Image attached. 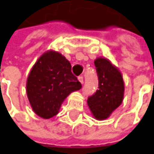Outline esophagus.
Masks as SVG:
<instances>
[{"label": "esophagus", "mask_w": 154, "mask_h": 154, "mask_svg": "<svg viewBox=\"0 0 154 154\" xmlns=\"http://www.w3.org/2000/svg\"><path fill=\"white\" fill-rule=\"evenodd\" d=\"M78 80H79V81L81 82V84H83V82H84V79H83V77H82V76H79V77H78Z\"/></svg>", "instance_id": "esophagus-1"}]
</instances>
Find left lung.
<instances>
[{"instance_id":"obj_1","label":"left lung","mask_w":154,"mask_h":154,"mask_svg":"<svg viewBox=\"0 0 154 154\" xmlns=\"http://www.w3.org/2000/svg\"><path fill=\"white\" fill-rule=\"evenodd\" d=\"M99 79V89L88 97V105L94 119L103 120L122 103L125 85L119 70L106 58L94 60Z\"/></svg>"}]
</instances>
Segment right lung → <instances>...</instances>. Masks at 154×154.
I'll list each match as a JSON object with an SVG mask.
<instances>
[{
  "label": "right lung",
  "mask_w": 154,
  "mask_h": 154,
  "mask_svg": "<svg viewBox=\"0 0 154 154\" xmlns=\"http://www.w3.org/2000/svg\"><path fill=\"white\" fill-rule=\"evenodd\" d=\"M65 56L54 50L45 52L32 67L27 80V95L33 111L41 118L56 115L66 98L81 88Z\"/></svg>",
  "instance_id": "right-lung-1"
}]
</instances>
